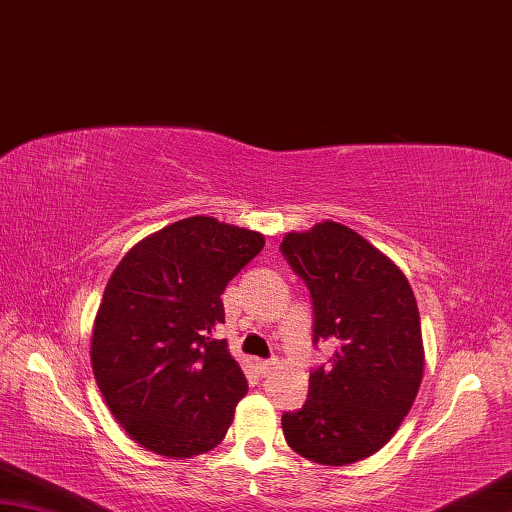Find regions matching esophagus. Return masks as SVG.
<instances>
[{"label": "esophagus", "mask_w": 512, "mask_h": 512, "mask_svg": "<svg viewBox=\"0 0 512 512\" xmlns=\"http://www.w3.org/2000/svg\"><path fill=\"white\" fill-rule=\"evenodd\" d=\"M276 365H278V359H267V361H260L258 363V370H260V374H269V372H272L274 368H276Z\"/></svg>", "instance_id": "esophagus-1"}]
</instances>
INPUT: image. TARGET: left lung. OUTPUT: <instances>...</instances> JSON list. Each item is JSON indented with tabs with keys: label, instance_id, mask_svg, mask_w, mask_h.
I'll use <instances>...</instances> for the list:
<instances>
[{
	"label": "left lung",
	"instance_id": "1",
	"mask_svg": "<svg viewBox=\"0 0 512 512\" xmlns=\"http://www.w3.org/2000/svg\"><path fill=\"white\" fill-rule=\"evenodd\" d=\"M281 252L314 305V343L336 345L310 374L301 410L283 414L289 448L325 466L381 450L417 399L423 376L421 318L408 278L350 227L285 234Z\"/></svg>",
	"mask_w": 512,
	"mask_h": 512
}]
</instances>
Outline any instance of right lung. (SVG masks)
I'll return each instance as SVG.
<instances>
[{
    "mask_svg": "<svg viewBox=\"0 0 512 512\" xmlns=\"http://www.w3.org/2000/svg\"><path fill=\"white\" fill-rule=\"evenodd\" d=\"M265 238L209 216L147 236L115 267L93 325L91 361L106 406L142 448L187 459L216 448L247 379L227 341L220 294Z\"/></svg>",
    "mask_w": 512,
    "mask_h": 512,
    "instance_id": "add662e5",
    "label": "right lung"
}]
</instances>
